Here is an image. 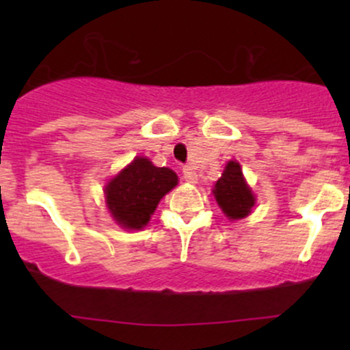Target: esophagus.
I'll return each instance as SVG.
<instances>
[{
	"instance_id": "1",
	"label": "esophagus",
	"mask_w": 350,
	"mask_h": 350,
	"mask_svg": "<svg viewBox=\"0 0 350 350\" xmlns=\"http://www.w3.org/2000/svg\"><path fill=\"white\" fill-rule=\"evenodd\" d=\"M183 178H185V181L189 183V185H195L198 181V174L191 165H185V167H183Z\"/></svg>"
}]
</instances>
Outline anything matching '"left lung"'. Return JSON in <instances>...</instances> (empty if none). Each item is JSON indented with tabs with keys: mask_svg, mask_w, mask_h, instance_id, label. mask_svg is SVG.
<instances>
[{
	"mask_svg": "<svg viewBox=\"0 0 350 350\" xmlns=\"http://www.w3.org/2000/svg\"><path fill=\"white\" fill-rule=\"evenodd\" d=\"M213 195L228 220L245 218L256 204V196L245 183L237 161H228L225 165L224 174L215 183Z\"/></svg>",
	"mask_w": 350,
	"mask_h": 350,
	"instance_id": "left-lung-1",
	"label": "left lung"
}]
</instances>
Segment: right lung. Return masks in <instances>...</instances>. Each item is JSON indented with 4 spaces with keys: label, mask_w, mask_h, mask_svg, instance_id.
I'll return each instance as SVG.
<instances>
[{
    "label": "right lung",
    "mask_w": 350,
    "mask_h": 350,
    "mask_svg": "<svg viewBox=\"0 0 350 350\" xmlns=\"http://www.w3.org/2000/svg\"><path fill=\"white\" fill-rule=\"evenodd\" d=\"M178 185L169 167H157L147 157H135L105 186V200L113 220L126 230L149 224L159 201Z\"/></svg>",
    "instance_id": "add662e5"
}]
</instances>
